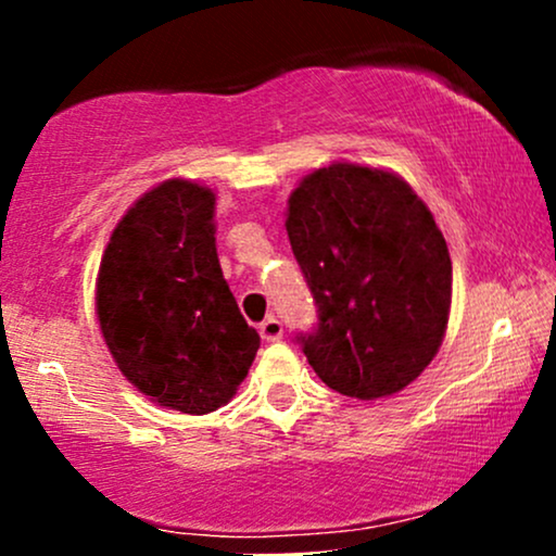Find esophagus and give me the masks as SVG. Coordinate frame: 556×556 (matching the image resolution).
<instances>
[{
    "label": "esophagus",
    "instance_id": "esophagus-1",
    "mask_svg": "<svg viewBox=\"0 0 556 556\" xmlns=\"http://www.w3.org/2000/svg\"><path fill=\"white\" fill-rule=\"evenodd\" d=\"M258 331H261V337H264L266 342H279V340H282V334H285L282 321H279V318H274V316L264 318V321H261Z\"/></svg>",
    "mask_w": 556,
    "mask_h": 556
}]
</instances>
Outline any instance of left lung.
Wrapping results in <instances>:
<instances>
[{"label":"left lung","mask_w":556,"mask_h":556,"mask_svg":"<svg viewBox=\"0 0 556 556\" xmlns=\"http://www.w3.org/2000/svg\"><path fill=\"white\" fill-rule=\"evenodd\" d=\"M285 227L318 308V327L298 334L318 379L358 400L416 381L444 340L452 261L410 185L334 162L292 190Z\"/></svg>","instance_id":"left-lung-1"}]
</instances>
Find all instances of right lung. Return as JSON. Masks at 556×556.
I'll use <instances>...</instances> for the list:
<instances>
[{"instance_id": "obj_1", "label": "right lung", "mask_w": 556, "mask_h": 556, "mask_svg": "<svg viewBox=\"0 0 556 556\" xmlns=\"http://www.w3.org/2000/svg\"><path fill=\"white\" fill-rule=\"evenodd\" d=\"M214 190L167 180L114 227L96 279V314L117 368L169 410L227 405L261 344L216 256Z\"/></svg>"}]
</instances>
